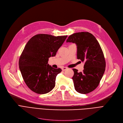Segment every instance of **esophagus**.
I'll use <instances>...</instances> for the list:
<instances>
[{
    "instance_id": "obj_1",
    "label": "esophagus",
    "mask_w": 123,
    "mask_h": 123,
    "mask_svg": "<svg viewBox=\"0 0 123 123\" xmlns=\"http://www.w3.org/2000/svg\"><path fill=\"white\" fill-rule=\"evenodd\" d=\"M66 69H67V67H63L62 68V71H65V70H66Z\"/></svg>"
}]
</instances>
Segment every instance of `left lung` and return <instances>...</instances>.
<instances>
[{
	"instance_id": "obj_1",
	"label": "left lung",
	"mask_w": 123,
	"mask_h": 123,
	"mask_svg": "<svg viewBox=\"0 0 123 123\" xmlns=\"http://www.w3.org/2000/svg\"><path fill=\"white\" fill-rule=\"evenodd\" d=\"M67 42L77 45V59L84 62L83 72L73 69L72 77L75 89L79 93L91 92L97 87L104 73L106 62L100 45L95 36L88 32L71 35Z\"/></svg>"
}]
</instances>
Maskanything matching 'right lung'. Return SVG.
<instances>
[{"label":"right lung","instance_id":"add662e5","mask_svg":"<svg viewBox=\"0 0 123 123\" xmlns=\"http://www.w3.org/2000/svg\"><path fill=\"white\" fill-rule=\"evenodd\" d=\"M67 36L39 34L28 41L19 60V69L27 87L39 94L50 92L55 86L57 75L62 70L48 64L49 58L56 55Z\"/></svg>","mask_w":123,"mask_h":123}]
</instances>
